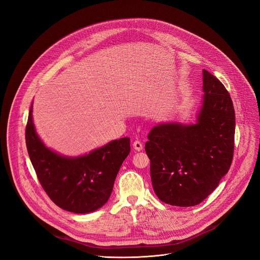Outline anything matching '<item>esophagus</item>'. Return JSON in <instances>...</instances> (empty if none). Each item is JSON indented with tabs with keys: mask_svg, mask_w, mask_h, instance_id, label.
Instances as JSON below:
<instances>
[{
	"mask_svg": "<svg viewBox=\"0 0 260 260\" xmlns=\"http://www.w3.org/2000/svg\"><path fill=\"white\" fill-rule=\"evenodd\" d=\"M133 147L136 151H141L143 149V144L140 141H135L133 143Z\"/></svg>",
	"mask_w": 260,
	"mask_h": 260,
	"instance_id": "obj_1",
	"label": "esophagus"
}]
</instances>
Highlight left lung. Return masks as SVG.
<instances>
[{
	"mask_svg": "<svg viewBox=\"0 0 260 260\" xmlns=\"http://www.w3.org/2000/svg\"><path fill=\"white\" fill-rule=\"evenodd\" d=\"M203 91L194 124L160 123L150 131L145 144L154 192L172 206L202 203L233 161L236 116L232 98L207 70L203 71Z\"/></svg>",
	"mask_w": 260,
	"mask_h": 260,
	"instance_id": "left-lung-1",
	"label": "left lung"
}]
</instances>
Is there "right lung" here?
Returning a JSON list of instances; mask_svg holds the SVG:
<instances>
[{"label": "right lung", "instance_id": "1", "mask_svg": "<svg viewBox=\"0 0 260 260\" xmlns=\"http://www.w3.org/2000/svg\"><path fill=\"white\" fill-rule=\"evenodd\" d=\"M30 106L25 127L29 159L43 189L59 208L86 214L103 207L113 190L119 169L129 154V138H121L78 157L62 156L37 135Z\"/></svg>", "mask_w": 260, "mask_h": 260}]
</instances>
